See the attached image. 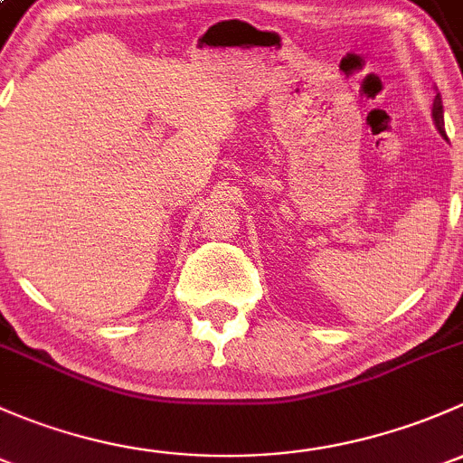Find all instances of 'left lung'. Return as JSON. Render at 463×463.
<instances>
[{
	"instance_id": "left-lung-1",
	"label": "left lung",
	"mask_w": 463,
	"mask_h": 463,
	"mask_svg": "<svg viewBox=\"0 0 463 463\" xmlns=\"http://www.w3.org/2000/svg\"><path fill=\"white\" fill-rule=\"evenodd\" d=\"M432 118H434V125H437L439 132L443 134V105H441V96H434V102H432Z\"/></svg>"
}]
</instances>
